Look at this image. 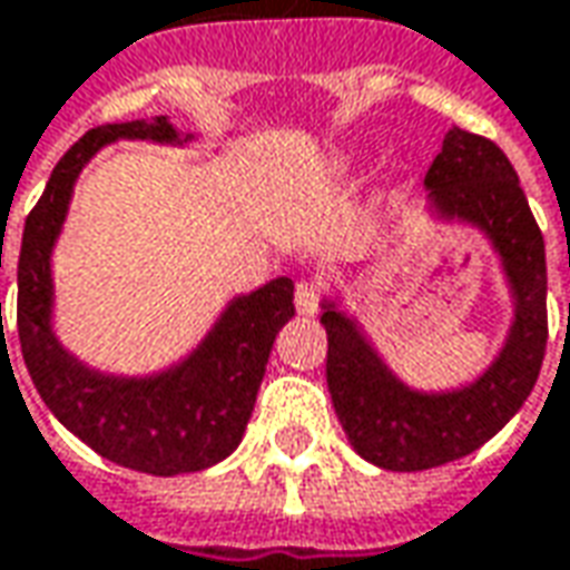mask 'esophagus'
<instances>
[{"label": "esophagus", "instance_id": "esophagus-1", "mask_svg": "<svg viewBox=\"0 0 570 570\" xmlns=\"http://www.w3.org/2000/svg\"><path fill=\"white\" fill-rule=\"evenodd\" d=\"M294 304H297V313L316 316L320 307H323V285L316 278H301L297 288H294Z\"/></svg>", "mask_w": 570, "mask_h": 570}]
</instances>
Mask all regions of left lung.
Instances as JSON below:
<instances>
[{
	"label": "left lung",
	"instance_id": "1",
	"mask_svg": "<svg viewBox=\"0 0 570 570\" xmlns=\"http://www.w3.org/2000/svg\"><path fill=\"white\" fill-rule=\"evenodd\" d=\"M423 185L442 216L480 225L499 247L518 316L505 351L471 389L417 395L380 364L351 320L326 307V383L335 414L354 452L385 471H430L490 442L530 395L549 338L543 232L505 153L454 125Z\"/></svg>",
	"mask_w": 570,
	"mask_h": 570
}]
</instances>
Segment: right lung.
Masks as SVG:
<instances>
[{
  "mask_svg": "<svg viewBox=\"0 0 570 570\" xmlns=\"http://www.w3.org/2000/svg\"><path fill=\"white\" fill-rule=\"evenodd\" d=\"M116 137L175 140V128L166 118L99 125L56 163L21 238V354L49 411L97 454L153 476L204 471L238 449L273 342L294 316V282L273 278L259 292L238 297L204 347L156 380H112L71 361L49 332V250L62 228L78 171Z\"/></svg>",
  "mask_w": 570,
  "mask_h": 570,
  "instance_id": "add662e5",
  "label": "right lung"
}]
</instances>
